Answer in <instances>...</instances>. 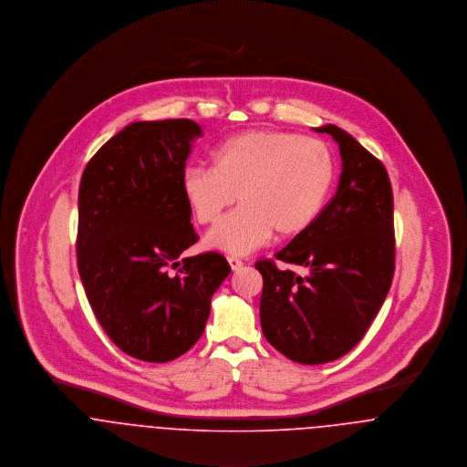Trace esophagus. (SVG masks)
Returning <instances> with one entry per match:
<instances>
[{
  "mask_svg": "<svg viewBox=\"0 0 467 467\" xmlns=\"http://www.w3.org/2000/svg\"><path fill=\"white\" fill-rule=\"evenodd\" d=\"M227 261H229V265H231L233 270H240V268L244 266V261L238 258V256H227Z\"/></svg>",
  "mask_w": 467,
  "mask_h": 467,
  "instance_id": "esophagus-1",
  "label": "esophagus"
}]
</instances>
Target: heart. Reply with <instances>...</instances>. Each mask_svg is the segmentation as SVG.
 <instances>
[{
    "mask_svg": "<svg viewBox=\"0 0 467 467\" xmlns=\"http://www.w3.org/2000/svg\"><path fill=\"white\" fill-rule=\"evenodd\" d=\"M335 157L317 138L279 130H251L225 140L211 168L192 166L182 175V195L195 220L211 225L236 201L206 238L213 249L249 254L274 231L292 238L317 220L335 182Z\"/></svg>",
    "mask_w": 467,
    "mask_h": 467,
    "instance_id": "obj_1",
    "label": "heart"
}]
</instances>
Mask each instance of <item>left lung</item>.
<instances>
[{
	"instance_id": "left-lung-1",
	"label": "left lung",
	"mask_w": 467,
	"mask_h": 467,
	"mask_svg": "<svg viewBox=\"0 0 467 467\" xmlns=\"http://www.w3.org/2000/svg\"><path fill=\"white\" fill-rule=\"evenodd\" d=\"M333 136L342 157L335 197L310 229L275 259L306 275L259 259V318L265 338L286 358L306 365L349 353L381 308L394 275V199L381 161L337 125L315 129Z\"/></svg>"
}]
</instances>
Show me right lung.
<instances>
[{
  "label": "right lung",
  "mask_w": 467,
  "mask_h": 467,
  "mask_svg": "<svg viewBox=\"0 0 467 467\" xmlns=\"http://www.w3.org/2000/svg\"><path fill=\"white\" fill-rule=\"evenodd\" d=\"M192 119L134 121L88 162L78 190V274L100 326L143 362L179 358L204 333L231 266L218 253L179 256L199 236L182 195Z\"/></svg>",
  "instance_id": "add662e5"
}]
</instances>
